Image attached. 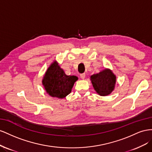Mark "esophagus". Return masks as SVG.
<instances>
[{
    "mask_svg": "<svg viewBox=\"0 0 152 152\" xmlns=\"http://www.w3.org/2000/svg\"><path fill=\"white\" fill-rule=\"evenodd\" d=\"M85 76H86L85 73L81 74V75H80V77H81V78L82 80H84V79H85Z\"/></svg>",
    "mask_w": 152,
    "mask_h": 152,
    "instance_id": "obj_1",
    "label": "esophagus"
}]
</instances>
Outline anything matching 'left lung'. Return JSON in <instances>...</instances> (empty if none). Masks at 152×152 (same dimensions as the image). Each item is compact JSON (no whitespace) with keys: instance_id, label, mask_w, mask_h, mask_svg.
Instances as JSON below:
<instances>
[{"instance_id":"8db88e82","label":"left lung","mask_w":152,"mask_h":152,"mask_svg":"<svg viewBox=\"0 0 152 152\" xmlns=\"http://www.w3.org/2000/svg\"><path fill=\"white\" fill-rule=\"evenodd\" d=\"M94 90L101 96H107L114 90L116 76L110 69H105L90 76Z\"/></svg>"}]
</instances>
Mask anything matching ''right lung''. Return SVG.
<instances>
[{
	"mask_svg": "<svg viewBox=\"0 0 152 152\" xmlns=\"http://www.w3.org/2000/svg\"><path fill=\"white\" fill-rule=\"evenodd\" d=\"M77 80L78 77L76 76L66 75L58 63L55 60L47 69L42 84L50 96L63 99L71 92Z\"/></svg>",
	"mask_w": 152,
	"mask_h": 152,
	"instance_id": "obj_1",
	"label": "right lung"
}]
</instances>
